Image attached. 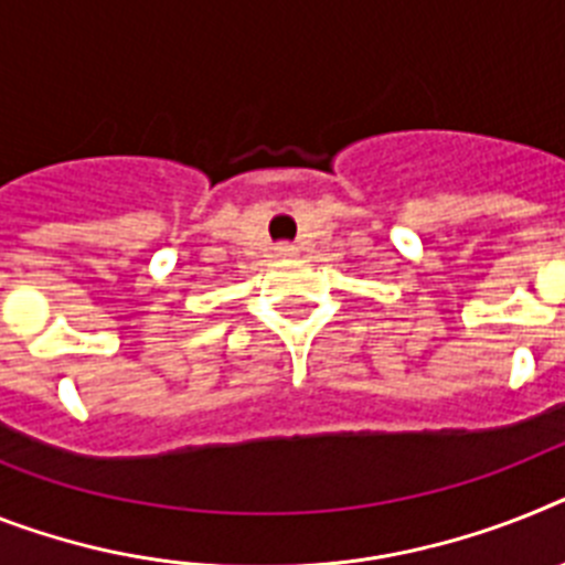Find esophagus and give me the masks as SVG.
<instances>
[{
	"label": "esophagus",
	"instance_id": "34e87169",
	"mask_svg": "<svg viewBox=\"0 0 565 565\" xmlns=\"http://www.w3.org/2000/svg\"><path fill=\"white\" fill-rule=\"evenodd\" d=\"M275 249H278V255H281V258H296L298 255V249L292 244H278Z\"/></svg>",
	"mask_w": 565,
	"mask_h": 565
}]
</instances>
